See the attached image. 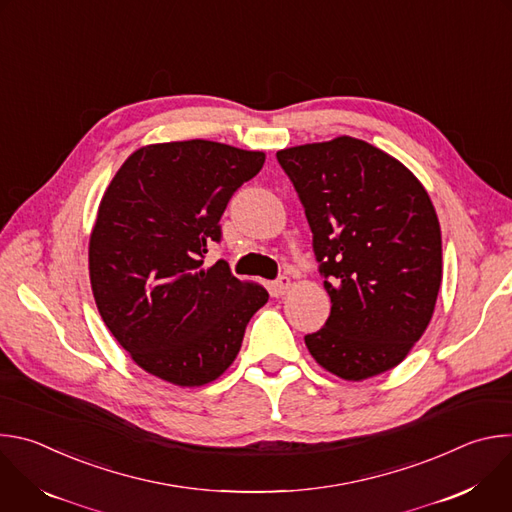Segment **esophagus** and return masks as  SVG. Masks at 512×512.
Returning a JSON list of instances; mask_svg holds the SVG:
<instances>
[{
	"label": "esophagus",
	"instance_id": "34e87169",
	"mask_svg": "<svg viewBox=\"0 0 512 512\" xmlns=\"http://www.w3.org/2000/svg\"><path fill=\"white\" fill-rule=\"evenodd\" d=\"M289 287H291V279H289L287 275H279V277L273 281V291H275L277 296H283V294H287Z\"/></svg>",
	"mask_w": 512,
	"mask_h": 512
}]
</instances>
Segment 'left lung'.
<instances>
[{"label":"left lung","mask_w":512,"mask_h":512,"mask_svg":"<svg viewBox=\"0 0 512 512\" xmlns=\"http://www.w3.org/2000/svg\"><path fill=\"white\" fill-rule=\"evenodd\" d=\"M312 229L330 316L306 346L346 381L381 375L425 332L442 285V233L419 180L348 135L277 152Z\"/></svg>","instance_id":"obj_1"}]
</instances>
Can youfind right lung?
<instances>
[{"instance_id":"obj_1","label":"right lung","mask_w":512,"mask_h":512,"mask_svg":"<svg viewBox=\"0 0 512 512\" xmlns=\"http://www.w3.org/2000/svg\"><path fill=\"white\" fill-rule=\"evenodd\" d=\"M263 152L190 139L145 145L111 180L89 243L91 287L115 340L143 371L180 387L221 377L267 291L204 267L233 194Z\"/></svg>"}]
</instances>
